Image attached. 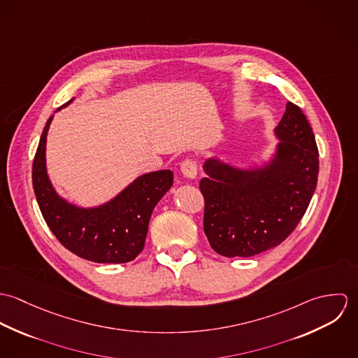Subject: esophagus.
<instances>
[{
  "instance_id": "obj_1",
  "label": "esophagus",
  "mask_w": 358,
  "mask_h": 358,
  "mask_svg": "<svg viewBox=\"0 0 358 358\" xmlns=\"http://www.w3.org/2000/svg\"><path fill=\"white\" fill-rule=\"evenodd\" d=\"M180 171L187 179L193 180L197 178V165L193 159H185L180 165Z\"/></svg>"
}]
</instances>
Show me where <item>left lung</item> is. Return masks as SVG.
Masks as SVG:
<instances>
[{
	"label": "left lung",
	"instance_id": "obj_1",
	"mask_svg": "<svg viewBox=\"0 0 358 358\" xmlns=\"http://www.w3.org/2000/svg\"><path fill=\"white\" fill-rule=\"evenodd\" d=\"M270 159L250 166L217 155L205 159L200 182L204 231L212 250L250 257L280 245L296 227L317 187L318 150L311 127L294 104L273 131Z\"/></svg>",
	"mask_w": 358,
	"mask_h": 358
}]
</instances>
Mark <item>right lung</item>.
Here are the masks:
<instances>
[{"label":"right lung","mask_w":358,"mask_h":358,"mask_svg":"<svg viewBox=\"0 0 358 358\" xmlns=\"http://www.w3.org/2000/svg\"><path fill=\"white\" fill-rule=\"evenodd\" d=\"M52 120L53 115L47 121L33 162V187L47 224L62 245L83 259L95 263L134 260L145 247L154 206L171 189L173 172L143 173L103 204H74L56 192L48 175L45 154Z\"/></svg>","instance_id":"add662e5"}]
</instances>
